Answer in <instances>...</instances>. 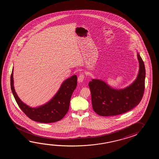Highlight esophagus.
Segmentation results:
<instances>
[{"label": "esophagus", "mask_w": 159, "mask_h": 159, "mask_svg": "<svg viewBox=\"0 0 159 159\" xmlns=\"http://www.w3.org/2000/svg\"><path fill=\"white\" fill-rule=\"evenodd\" d=\"M84 74H81L78 76V82L79 83H82L84 80Z\"/></svg>", "instance_id": "34e87169"}]
</instances>
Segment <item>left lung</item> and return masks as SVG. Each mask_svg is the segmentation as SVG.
I'll list each match as a JSON object with an SVG mask.
<instances>
[{
	"label": "left lung",
	"instance_id": "1",
	"mask_svg": "<svg viewBox=\"0 0 159 159\" xmlns=\"http://www.w3.org/2000/svg\"><path fill=\"white\" fill-rule=\"evenodd\" d=\"M137 57L138 74L135 81L128 86L114 89L105 81L95 78L89 82L92 106L97 114L103 116L120 115L132 110L141 101L145 88V69L138 52Z\"/></svg>",
	"mask_w": 159,
	"mask_h": 159
}]
</instances>
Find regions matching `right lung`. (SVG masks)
Listing matches in <instances>:
<instances>
[{
  "label": "right lung",
  "mask_w": 159,
  "mask_h": 159,
  "mask_svg": "<svg viewBox=\"0 0 159 159\" xmlns=\"http://www.w3.org/2000/svg\"><path fill=\"white\" fill-rule=\"evenodd\" d=\"M14 68L11 75V89L17 105L28 118L35 122L50 123L57 122L64 117L69 108L71 95L77 84V77L73 75L65 80L53 97L45 104L32 107L21 101L14 85Z\"/></svg>",
  "instance_id": "right-lung-1"
}]
</instances>
